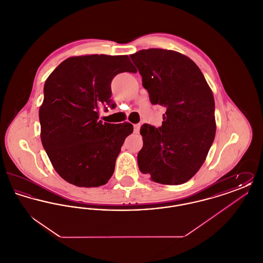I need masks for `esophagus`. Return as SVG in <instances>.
Instances as JSON below:
<instances>
[{"instance_id":"obj_1","label":"esophagus","mask_w":263,"mask_h":263,"mask_svg":"<svg viewBox=\"0 0 263 263\" xmlns=\"http://www.w3.org/2000/svg\"><path fill=\"white\" fill-rule=\"evenodd\" d=\"M140 127H141L140 124H134V133H139Z\"/></svg>"}]
</instances>
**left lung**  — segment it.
I'll return each mask as SVG.
<instances>
[{
  "mask_svg": "<svg viewBox=\"0 0 263 263\" xmlns=\"http://www.w3.org/2000/svg\"><path fill=\"white\" fill-rule=\"evenodd\" d=\"M154 105L165 107L163 125L143 124L138 166L151 180L178 185L206 160L216 134L212 90L198 66L174 50L151 48L130 55Z\"/></svg>",
  "mask_w": 263,
  "mask_h": 263,
  "instance_id": "1",
  "label": "left lung"
}]
</instances>
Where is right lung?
Masks as SVG:
<instances>
[{"instance_id":"1","label":"right lung","mask_w":263,"mask_h":263,"mask_svg":"<svg viewBox=\"0 0 263 263\" xmlns=\"http://www.w3.org/2000/svg\"><path fill=\"white\" fill-rule=\"evenodd\" d=\"M136 73L127 55L92 54L64 60L47 78L39 108L40 137L57 174L79 187H98L112 176L129 122L102 123L100 106L110 105L117 74Z\"/></svg>"}]
</instances>
